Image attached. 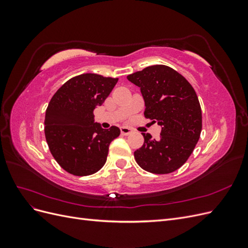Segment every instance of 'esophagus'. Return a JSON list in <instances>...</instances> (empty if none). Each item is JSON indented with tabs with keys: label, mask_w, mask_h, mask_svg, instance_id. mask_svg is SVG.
<instances>
[{
	"label": "esophagus",
	"mask_w": 248,
	"mask_h": 248,
	"mask_svg": "<svg viewBox=\"0 0 248 248\" xmlns=\"http://www.w3.org/2000/svg\"><path fill=\"white\" fill-rule=\"evenodd\" d=\"M120 129H121V133L123 134V136H129V134H131L133 132V130L131 128H129V127H126V126H122Z\"/></svg>",
	"instance_id": "obj_1"
}]
</instances>
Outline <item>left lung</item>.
<instances>
[{
  "instance_id": "1",
  "label": "left lung",
  "mask_w": 248,
  "mask_h": 248,
  "mask_svg": "<svg viewBox=\"0 0 248 248\" xmlns=\"http://www.w3.org/2000/svg\"><path fill=\"white\" fill-rule=\"evenodd\" d=\"M140 88L147 119L161 126L153 140L141 133L144 145L134 152L139 166L153 174L181 168L196 148L202 131V109L196 91L179 72L166 65L148 66L127 77Z\"/></svg>"
}]
</instances>
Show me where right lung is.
<instances>
[{"mask_svg": "<svg viewBox=\"0 0 248 248\" xmlns=\"http://www.w3.org/2000/svg\"><path fill=\"white\" fill-rule=\"evenodd\" d=\"M118 78L84 73L67 80L51 97L44 119V133L51 155L74 176H89L107 161L108 147L120 136L111 126L94 122L93 111L108 98Z\"/></svg>", "mask_w": 248, "mask_h": 248, "instance_id": "add662e5", "label": "right lung"}]
</instances>
